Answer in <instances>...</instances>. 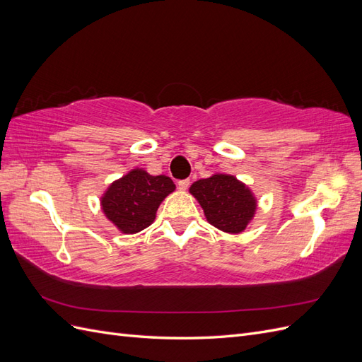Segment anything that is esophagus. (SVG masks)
<instances>
[{"label":"esophagus","instance_id":"1","mask_svg":"<svg viewBox=\"0 0 362 362\" xmlns=\"http://www.w3.org/2000/svg\"><path fill=\"white\" fill-rule=\"evenodd\" d=\"M189 185H190V180H181V181H178V189H180L181 192L187 190Z\"/></svg>","mask_w":362,"mask_h":362}]
</instances>
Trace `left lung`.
Listing matches in <instances>:
<instances>
[{
  "mask_svg": "<svg viewBox=\"0 0 362 362\" xmlns=\"http://www.w3.org/2000/svg\"><path fill=\"white\" fill-rule=\"evenodd\" d=\"M206 221L229 234L243 233L257 211V198L234 175L214 173L190 185Z\"/></svg>",
  "mask_w": 362,
  "mask_h": 362,
  "instance_id": "1",
  "label": "left lung"
}]
</instances>
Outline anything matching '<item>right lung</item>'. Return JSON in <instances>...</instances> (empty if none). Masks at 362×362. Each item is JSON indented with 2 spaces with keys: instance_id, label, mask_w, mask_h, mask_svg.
Here are the masks:
<instances>
[{
  "instance_id": "right-lung-1",
  "label": "right lung",
  "mask_w": 362,
  "mask_h": 362,
  "mask_svg": "<svg viewBox=\"0 0 362 362\" xmlns=\"http://www.w3.org/2000/svg\"><path fill=\"white\" fill-rule=\"evenodd\" d=\"M173 190L175 184L166 175L154 177L136 168L108 185L101 208L120 233L136 234L156 221L160 204Z\"/></svg>"
}]
</instances>
